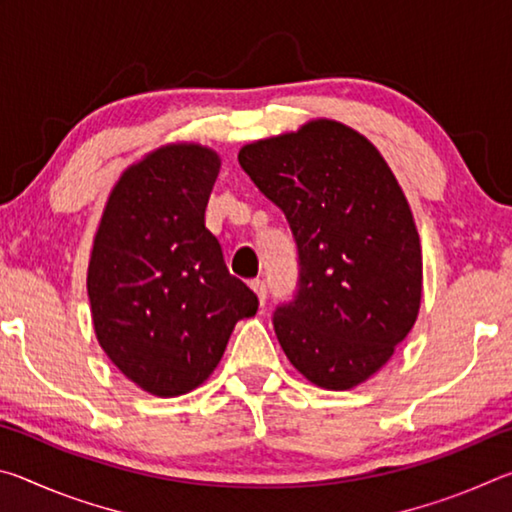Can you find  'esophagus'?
<instances>
[{
    "label": "esophagus",
    "mask_w": 512,
    "mask_h": 512,
    "mask_svg": "<svg viewBox=\"0 0 512 512\" xmlns=\"http://www.w3.org/2000/svg\"><path fill=\"white\" fill-rule=\"evenodd\" d=\"M250 289H253L255 293H257V298H259V302H266V293H268V289H266V282L264 280H250Z\"/></svg>",
    "instance_id": "obj_1"
}]
</instances>
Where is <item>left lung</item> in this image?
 Wrapping results in <instances>:
<instances>
[{"instance_id": "8db88e82", "label": "left lung", "mask_w": 512, "mask_h": 512, "mask_svg": "<svg viewBox=\"0 0 512 512\" xmlns=\"http://www.w3.org/2000/svg\"><path fill=\"white\" fill-rule=\"evenodd\" d=\"M239 164L287 216L298 248L296 296L273 314L277 341L311 384L348 391L418 318L422 253L409 203L375 146L339 121L246 144Z\"/></svg>"}]
</instances>
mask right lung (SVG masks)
Masks as SVG:
<instances>
[{"label": "right lung", "instance_id": "right-lung-1", "mask_svg": "<svg viewBox=\"0 0 512 512\" xmlns=\"http://www.w3.org/2000/svg\"><path fill=\"white\" fill-rule=\"evenodd\" d=\"M219 155L171 144L124 171L94 239L88 296L103 352L158 397L212 375L237 320L259 300L225 266L205 207Z\"/></svg>", "mask_w": 512, "mask_h": 512}]
</instances>
